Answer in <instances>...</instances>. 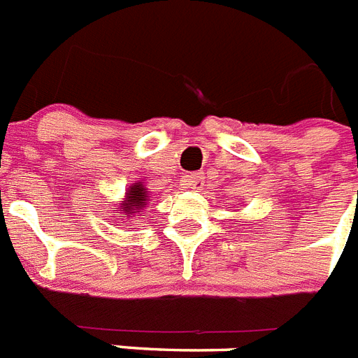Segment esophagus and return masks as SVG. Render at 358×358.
<instances>
[{
	"instance_id": "1",
	"label": "esophagus",
	"mask_w": 358,
	"mask_h": 358,
	"mask_svg": "<svg viewBox=\"0 0 358 358\" xmlns=\"http://www.w3.org/2000/svg\"><path fill=\"white\" fill-rule=\"evenodd\" d=\"M187 185L191 189H202V185H203V176H202V173H194V174H191V176H187Z\"/></svg>"
}]
</instances>
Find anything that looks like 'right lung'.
Listing matches in <instances>:
<instances>
[{"mask_svg": "<svg viewBox=\"0 0 358 358\" xmlns=\"http://www.w3.org/2000/svg\"><path fill=\"white\" fill-rule=\"evenodd\" d=\"M149 200H151V198L147 194V189L143 187L142 182H138V184H133L127 189L125 200H123V203H120V211L125 216L136 215V213L138 215H142Z\"/></svg>", "mask_w": 358, "mask_h": 358, "instance_id": "right-lung-1", "label": "right lung"}]
</instances>
